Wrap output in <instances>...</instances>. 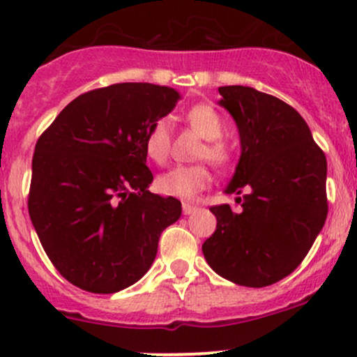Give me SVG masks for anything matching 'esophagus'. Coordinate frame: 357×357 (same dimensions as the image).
I'll list each match as a JSON object with an SVG mask.
<instances>
[{
  "label": "esophagus",
  "instance_id": "1",
  "mask_svg": "<svg viewBox=\"0 0 357 357\" xmlns=\"http://www.w3.org/2000/svg\"><path fill=\"white\" fill-rule=\"evenodd\" d=\"M195 210H197V206L191 205V203H183V213L185 215H191Z\"/></svg>",
  "mask_w": 357,
  "mask_h": 357
}]
</instances>
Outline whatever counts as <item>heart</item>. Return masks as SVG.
Here are the masks:
<instances>
[{
    "label": "heart",
    "instance_id": "obj_1",
    "mask_svg": "<svg viewBox=\"0 0 357 357\" xmlns=\"http://www.w3.org/2000/svg\"><path fill=\"white\" fill-rule=\"evenodd\" d=\"M186 121L193 130H197L203 139H206L205 146L199 149V158L210 160L215 166H225L232 158L230 147L220 139L225 130V121L217 108L211 105L199 103L191 107L186 112ZM172 132L171 125L166 119L155 120L149 127L144 149L147 158L155 164H164L171 154ZM211 183V174L203 164L193 166H174L169 171L162 172L155 179V188L159 193L166 197L181 199H193L199 191L206 190Z\"/></svg>",
    "mask_w": 357,
    "mask_h": 357
}]
</instances>
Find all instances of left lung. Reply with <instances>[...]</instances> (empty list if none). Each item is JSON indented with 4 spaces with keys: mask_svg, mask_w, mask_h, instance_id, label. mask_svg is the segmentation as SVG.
<instances>
[{
    "mask_svg": "<svg viewBox=\"0 0 357 357\" xmlns=\"http://www.w3.org/2000/svg\"><path fill=\"white\" fill-rule=\"evenodd\" d=\"M218 93L241 135L227 193L241 195L242 211L211 206L217 229L202 245L203 256L232 283L269 287L298 268L322 230L327 159L307 121L283 100L249 86H222Z\"/></svg>",
    "mask_w": 357,
    "mask_h": 357,
    "instance_id": "obj_1",
    "label": "left lung"
}]
</instances>
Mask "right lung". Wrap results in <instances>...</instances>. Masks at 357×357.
<instances>
[{
	"instance_id": "add662e5",
	"label": "right lung",
	"mask_w": 357,
	"mask_h": 357,
	"mask_svg": "<svg viewBox=\"0 0 357 357\" xmlns=\"http://www.w3.org/2000/svg\"><path fill=\"white\" fill-rule=\"evenodd\" d=\"M169 86L119 83L73 100L42 132L32 159L29 213L54 268L89 293L137 283L181 202L147 190L144 139L174 108Z\"/></svg>"
}]
</instances>
